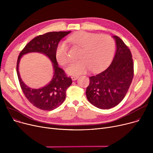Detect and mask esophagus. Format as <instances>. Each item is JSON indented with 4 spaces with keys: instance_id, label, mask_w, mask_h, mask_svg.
Returning <instances> with one entry per match:
<instances>
[{
    "instance_id": "esophagus-1",
    "label": "esophagus",
    "mask_w": 153,
    "mask_h": 153,
    "mask_svg": "<svg viewBox=\"0 0 153 153\" xmlns=\"http://www.w3.org/2000/svg\"><path fill=\"white\" fill-rule=\"evenodd\" d=\"M78 78H79V77H78V76H72V77H71V79H72V81H76V80H77Z\"/></svg>"
}]
</instances>
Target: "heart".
I'll return each instance as SVG.
<instances>
[{"instance_id": "obj_1", "label": "heart", "mask_w": 153, "mask_h": 153, "mask_svg": "<svg viewBox=\"0 0 153 153\" xmlns=\"http://www.w3.org/2000/svg\"><path fill=\"white\" fill-rule=\"evenodd\" d=\"M68 42L81 49L79 55L81 59L71 62L66 69L69 75H79L89 69L99 71L108 65L114 55L115 41L107 35H100L81 31L68 37ZM68 52V46L64 42L59 43L56 48V59L62 66L69 61Z\"/></svg>"}]
</instances>
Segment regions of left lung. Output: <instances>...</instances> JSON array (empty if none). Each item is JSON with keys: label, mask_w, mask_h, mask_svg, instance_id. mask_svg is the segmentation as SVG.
<instances>
[{"label": "left lung", "mask_w": 153, "mask_h": 153, "mask_svg": "<svg viewBox=\"0 0 153 153\" xmlns=\"http://www.w3.org/2000/svg\"><path fill=\"white\" fill-rule=\"evenodd\" d=\"M116 52L110 65L100 73L90 77L86 89L89 102L100 109L117 106L125 97L133 77V61L129 48L117 36Z\"/></svg>", "instance_id": "8db88e82"}]
</instances>
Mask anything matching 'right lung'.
Segmentation results:
<instances>
[{
	"label": "right lung",
	"instance_id": "1",
	"mask_svg": "<svg viewBox=\"0 0 153 153\" xmlns=\"http://www.w3.org/2000/svg\"><path fill=\"white\" fill-rule=\"evenodd\" d=\"M71 31H53L39 35L30 41L20 53L17 64V72L22 90L26 98L33 105L43 110H53L63 103L66 92L72 84V79L58 66L56 50L61 39ZM30 52L45 55L52 62L53 76L50 83L39 89H33L23 82L19 72V64L23 55Z\"/></svg>",
	"mask_w": 153,
	"mask_h": 153
}]
</instances>
